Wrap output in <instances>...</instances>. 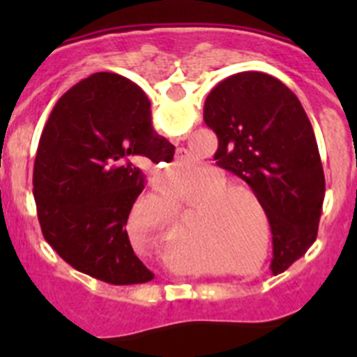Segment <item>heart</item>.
I'll return each mask as SVG.
<instances>
[{
    "label": "heart",
    "mask_w": 357,
    "mask_h": 357,
    "mask_svg": "<svg viewBox=\"0 0 357 357\" xmlns=\"http://www.w3.org/2000/svg\"><path fill=\"white\" fill-rule=\"evenodd\" d=\"M173 207L193 209L188 236L207 255L218 273L247 277L259 273L272 257V214L255 189L232 184L220 168H202L173 185Z\"/></svg>",
    "instance_id": "1"
}]
</instances>
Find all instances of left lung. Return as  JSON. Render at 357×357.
Returning a JSON list of instances; mask_svg holds the SVG:
<instances>
[{
	"label": "left lung",
	"mask_w": 357,
	"mask_h": 357,
	"mask_svg": "<svg viewBox=\"0 0 357 357\" xmlns=\"http://www.w3.org/2000/svg\"><path fill=\"white\" fill-rule=\"evenodd\" d=\"M204 121L218 135L214 160L266 202L273 223L272 272H282L317 239L326 176L298 98L266 73L243 71L209 93Z\"/></svg>",
	"instance_id": "left-lung-1"
}]
</instances>
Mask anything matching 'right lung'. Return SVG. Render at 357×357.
<instances>
[{"label": "right lung", "instance_id": "add662e5", "mask_svg": "<svg viewBox=\"0 0 357 357\" xmlns=\"http://www.w3.org/2000/svg\"><path fill=\"white\" fill-rule=\"evenodd\" d=\"M175 146L151 127L150 100L116 73H94L56 102L33 166L44 239L78 272L116 286L153 273L134 254L128 214L144 189L139 162H169Z\"/></svg>", "mask_w": 357, "mask_h": 357}]
</instances>
